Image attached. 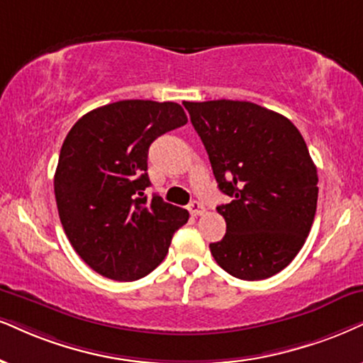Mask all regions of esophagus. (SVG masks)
I'll return each instance as SVG.
<instances>
[{
    "label": "esophagus",
    "instance_id": "1",
    "mask_svg": "<svg viewBox=\"0 0 363 363\" xmlns=\"http://www.w3.org/2000/svg\"><path fill=\"white\" fill-rule=\"evenodd\" d=\"M189 210H190L191 216L196 217V216H202V213L205 212V207H203V203H200V202H196V200H194V202L189 205Z\"/></svg>",
    "mask_w": 363,
    "mask_h": 363
}]
</instances>
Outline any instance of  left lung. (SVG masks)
<instances>
[{
  "mask_svg": "<svg viewBox=\"0 0 363 363\" xmlns=\"http://www.w3.org/2000/svg\"><path fill=\"white\" fill-rule=\"evenodd\" d=\"M230 203L218 205L227 232L210 244L218 266L244 281L283 271L310 234L318 174L288 118L247 101L183 102Z\"/></svg>",
  "mask_w": 363,
  "mask_h": 363,
  "instance_id": "left-lung-1",
  "label": "left lung"
}]
</instances>
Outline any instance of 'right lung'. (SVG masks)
I'll list each match as a JSON object with an SVG mask.
<instances>
[{"mask_svg": "<svg viewBox=\"0 0 363 363\" xmlns=\"http://www.w3.org/2000/svg\"><path fill=\"white\" fill-rule=\"evenodd\" d=\"M177 102L119 101L82 116L62 145L53 189L70 244L82 261L114 281L145 277L167 256L189 212L147 200V150L186 124Z\"/></svg>", "mask_w": 363, "mask_h": 363, "instance_id": "obj_1", "label": "right lung"}]
</instances>
